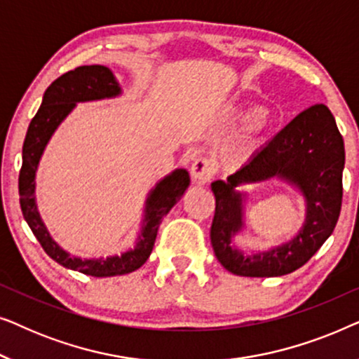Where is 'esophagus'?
Listing matches in <instances>:
<instances>
[{
  "label": "esophagus",
  "instance_id": "esophagus-1",
  "mask_svg": "<svg viewBox=\"0 0 359 359\" xmlns=\"http://www.w3.org/2000/svg\"><path fill=\"white\" fill-rule=\"evenodd\" d=\"M215 175V166L209 158L199 156L191 163V176L198 183H208V181Z\"/></svg>",
  "mask_w": 359,
  "mask_h": 359
}]
</instances>
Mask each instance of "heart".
<instances>
[{"label":"heart","instance_id":"b5f03b06","mask_svg":"<svg viewBox=\"0 0 359 359\" xmlns=\"http://www.w3.org/2000/svg\"><path fill=\"white\" fill-rule=\"evenodd\" d=\"M255 127H257V129H262V127H263V119H262V117H258L257 122H255Z\"/></svg>","mask_w":359,"mask_h":359}]
</instances>
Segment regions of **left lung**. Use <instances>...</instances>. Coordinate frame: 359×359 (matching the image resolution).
I'll list each match as a JSON object with an SVG mask.
<instances>
[{
    "instance_id": "8db88e82",
    "label": "left lung",
    "mask_w": 359,
    "mask_h": 359,
    "mask_svg": "<svg viewBox=\"0 0 359 359\" xmlns=\"http://www.w3.org/2000/svg\"><path fill=\"white\" fill-rule=\"evenodd\" d=\"M345 144L335 117L325 104H313L294 117L247 165L214 181L215 212L210 243L220 264L237 276L271 278L296 271L311 259L335 229L341 210ZM278 175L296 184L308 199V219L298 237L266 254L243 255L231 247L241 226V195L234 188Z\"/></svg>"
}]
</instances>
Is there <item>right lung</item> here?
Wrapping results in <instances>:
<instances>
[{"instance_id":"right-lung-1","label":"right lung","mask_w":359,"mask_h":359,"mask_svg":"<svg viewBox=\"0 0 359 359\" xmlns=\"http://www.w3.org/2000/svg\"><path fill=\"white\" fill-rule=\"evenodd\" d=\"M119 93L121 88L116 83L112 72L102 65H83L58 76L43 93L42 104L29 124L22 145V166L19 171V203H21L22 215L46 253L62 266L96 278L119 276L139 269L154 250L161 219L170 212L189 184V175L186 170H176L156 184L150 198L147 199L145 224L142 227L139 242L134 250L122 253L121 257L106 259L75 258L63 252L50 238L37 212L36 198H34V188H36L34 178L42 151L53 130L73 109L75 102L111 97Z\"/></svg>"}]
</instances>
